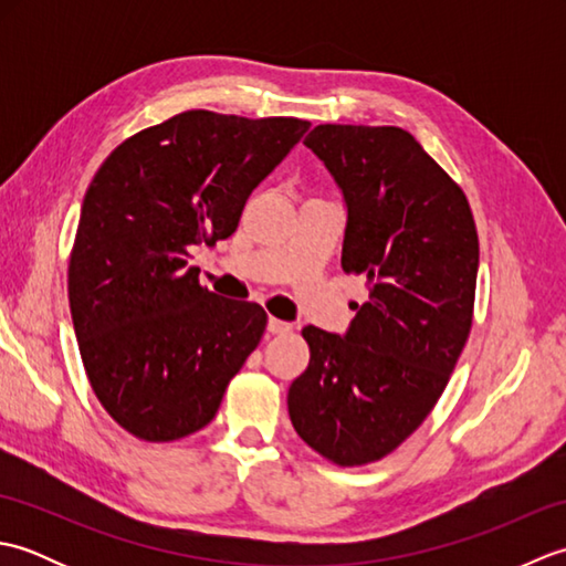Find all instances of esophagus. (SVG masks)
Returning a JSON list of instances; mask_svg holds the SVG:
<instances>
[{"instance_id": "1", "label": "esophagus", "mask_w": 566, "mask_h": 566, "mask_svg": "<svg viewBox=\"0 0 566 566\" xmlns=\"http://www.w3.org/2000/svg\"><path fill=\"white\" fill-rule=\"evenodd\" d=\"M268 331H270L272 335H284V333L292 331V323L280 321V318H270V321H268Z\"/></svg>"}]
</instances>
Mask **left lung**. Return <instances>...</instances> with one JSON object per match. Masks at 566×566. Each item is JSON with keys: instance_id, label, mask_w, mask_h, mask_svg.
Here are the masks:
<instances>
[{"instance_id": "8db88e82", "label": "left lung", "mask_w": 566, "mask_h": 566, "mask_svg": "<svg viewBox=\"0 0 566 566\" xmlns=\"http://www.w3.org/2000/svg\"><path fill=\"white\" fill-rule=\"evenodd\" d=\"M304 146L345 201L343 270L365 276L343 335L304 328L311 363L290 387L308 448L353 467L381 460L423 423L472 328L479 238L464 191L396 126L323 124Z\"/></svg>"}]
</instances>
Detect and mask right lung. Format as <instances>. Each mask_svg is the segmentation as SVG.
<instances>
[{"mask_svg":"<svg viewBox=\"0 0 566 566\" xmlns=\"http://www.w3.org/2000/svg\"><path fill=\"white\" fill-rule=\"evenodd\" d=\"M308 126L191 109L124 140L94 175L70 314L94 394L136 438L170 442L211 423L258 347L262 306L203 290L187 260L235 231L250 191Z\"/></svg>","mask_w":566,"mask_h":566,"instance_id":"add662e5","label":"right lung"}]
</instances>
